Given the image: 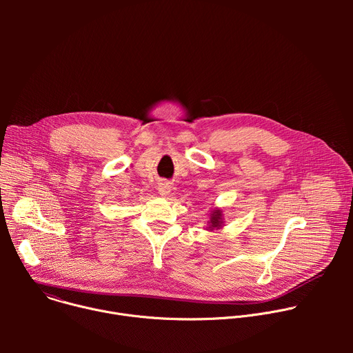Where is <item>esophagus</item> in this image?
Returning <instances> with one entry per match:
<instances>
[{
  "label": "esophagus",
  "mask_w": 353,
  "mask_h": 353,
  "mask_svg": "<svg viewBox=\"0 0 353 353\" xmlns=\"http://www.w3.org/2000/svg\"><path fill=\"white\" fill-rule=\"evenodd\" d=\"M158 191H159V194H161L162 196H168V195L170 194L172 188H170L169 183H161V184H159V188H158Z\"/></svg>",
  "instance_id": "34e87169"
}]
</instances>
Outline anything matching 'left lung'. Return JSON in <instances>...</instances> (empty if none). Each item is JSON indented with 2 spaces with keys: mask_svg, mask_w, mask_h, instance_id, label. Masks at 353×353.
<instances>
[{
  "mask_svg": "<svg viewBox=\"0 0 353 353\" xmlns=\"http://www.w3.org/2000/svg\"><path fill=\"white\" fill-rule=\"evenodd\" d=\"M225 226V219H223V210L221 208H214L210 214V221H208V228L207 230L214 232V230H221Z\"/></svg>",
  "mask_w": 353,
  "mask_h": 353,
  "instance_id": "obj_1",
  "label": "left lung"
}]
</instances>
